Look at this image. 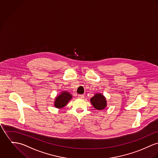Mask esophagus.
Masks as SVG:
<instances>
[{
    "label": "esophagus",
    "mask_w": 158,
    "mask_h": 158,
    "mask_svg": "<svg viewBox=\"0 0 158 158\" xmlns=\"http://www.w3.org/2000/svg\"><path fill=\"white\" fill-rule=\"evenodd\" d=\"M78 98L79 99H84V96L83 94H78Z\"/></svg>",
    "instance_id": "34e87169"
}]
</instances>
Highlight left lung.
I'll return each instance as SVG.
<instances>
[{"mask_svg": "<svg viewBox=\"0 0 158 158\" xmlns=\"http://www.w3.org/2000/svg\"><path fill=\"white\" fill-rule=\"evenodd\" d=\"M91 104L96 110H104L106 106V101L104 95L101 93L96 94L90 99Z\"/></svg>", "mask_w": 158, "mask_h": 158, "instance_id": "8db88e82", "label": "left lung"}]
</instances>
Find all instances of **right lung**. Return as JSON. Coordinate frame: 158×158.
Segmentation results:
<instances>
[{"mask_svg":"<svg viewBox=\"0 0 158 158\" xmlns=\"http://www.w3.org/2000/svg\"><path fill=\"white\" fill-rule=\"evenodd\" d=\"M72 98V95L67 91H62L61 94L57 96L54 101V106L56 108H62L68 104Z\"/></svg>","mask_w":158,"mask_h":158,"instance_id":"1","label":"right lung"}]
</instances>
